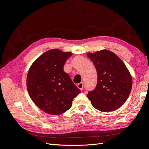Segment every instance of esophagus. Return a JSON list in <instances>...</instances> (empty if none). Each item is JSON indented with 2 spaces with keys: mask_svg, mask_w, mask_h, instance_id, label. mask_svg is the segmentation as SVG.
<instances>
[{
  "mask_svg": "<svg viewBox=\"0 0 149 149\" xmlns=\"http://www.w3.org/2000/svg\"><path fill=\"white\" fill-rule=\"evenodd\" d=\"M77 87L81 90V91H82L83 89V83H80L79 84H77Z\"/></svg>",
  "mask_w": 149,
  "mask_h": 149,
  "instance_id": "esophagus-1",
  "label": "esophagus"
}]
</instances>
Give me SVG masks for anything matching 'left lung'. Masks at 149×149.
I'll return each mask as SVG.
<instances>
[{
	"instance_id": "left-lung-1",
	"label": "left lung",
	"mask_w": 149,
	"mask_h": 149,
	"mask_svg": "<svg viewBox=\"0 0 149 149\" xmlns=\"http://www.w3.org/2000/svg\"><path fill=\"white\" fill-rule=\"evenodd\" d=\"M97 73L96 87L87 96L92 105L102 112L118 109L127 100L132 79L127 67L115 53L107 49L88 53Z\"/></svg>"
}]
</instances>
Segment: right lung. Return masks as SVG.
Masks as SVG:
<instances>
[{"label": "right lung", "mask_w": 149, "mask_h": 149, "mask_svg": "<svg viewBox=\"0 0 149 149\" xmlns=\"http://www.w3.org/2000/svg\"><path fill=\"white\" fill-rule=\"evenodd\" d=\"M71 55V52L50 49L37 58L29 70L26 86L29 96L46 113H63L81 93L63 70L64 64Z\"/></svg>", "instance_id": "right-lung-1"}]
</instances>
